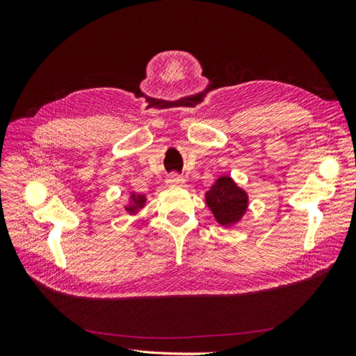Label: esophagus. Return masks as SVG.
Masks as SVG:
<instances>
[{
	"label": "esophagus",
	"mask_w": 356,
	"mask_h": 356,
	"mask_svg": "<svg viewBox=\"0 0 356 356\" xmlns=\"http://www.w3.org/2000/svg\"><path fill=\"white\" fill-rule=\"evenodd\" d=\"M166 184L168 186H182L184 184V179H182L181 175H178L177 172H172L166 177Z\"/></svg>",
	"instance_id": "esophagus-1"
}]
</instances>
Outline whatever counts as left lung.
Listing matches in <instances>:
<instances>
[{"label": "left lung", "mask_w": 356, "mask_h": 356, "mask_svg": "<svg viewBox=\"0 0 356 356\" xmlns=\"http://www.w3.org/2000/svg\"><path fill=\"white\" fill-rule=\"evenodd\" d=\"M207 203L221 225L238 222L248 208L246 193L230 177H220L207 193Z\"/></svg>", "instance_id": "1"}]
</instances>
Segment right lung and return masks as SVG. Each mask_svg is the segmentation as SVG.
I'll return each instance as SVG.
<instances>
[{"instance_id": "1", "label": "right lung", "mask_w": 356, "mask_h": 356, "mask_svg": "<svg viewBox=\"0 0 356 356\" xmlns=\"http://www.w3.org/2000/svg\"><path fill=\"white\" fill-rule=\"evenodd\" d=\"M144 203H145V196L144 195H132L131 204H129V207H126V211L129 213H135L136 209L144 207Z\"/></svg>"}]
</instances>
